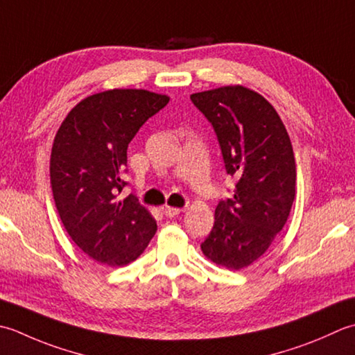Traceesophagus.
<instances>
[{
	"label": "esophagus",
	"mask_w": 355,
	"mask_h": 355,
	"mask_svg": "<svg viewBox=\"0 0 355 355\" xmlns=\"http://www.w3.org/2000/svg\"><path fill=\"white\" fill-rule=\"evenodd\" d=\"M162 211H164V214L167 216V218H175V216H178L179 213H180V208H176V207H164L162 208Z\"/></svg>",
	"instance_id": "esophagus-1"
}]
</instances>
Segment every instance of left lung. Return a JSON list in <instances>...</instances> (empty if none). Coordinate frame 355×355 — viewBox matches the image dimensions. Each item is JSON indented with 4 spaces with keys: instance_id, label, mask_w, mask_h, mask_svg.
I'll use <instances>...</instances> for the list:
<instances>
[{
    "instance_id": "obj_1",
    "label": "left lung",
    "mask_w": 355,
    "mask_h": 355,
    "mask_svg": "<svg viewBox=\"0 0 355 355\" xmlns=\"http://www.w3.org/2000/svg\"><path fill=\"white\" fill-rule=\"evenodd\" d=\"M213 125L234 194L220 200L202 252L228 270L251 265L284 228L295 196V159L286 128L262 95L242 85L193 93Z\"/></svg>"
}]
</instances>
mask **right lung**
Instances as JSON below:
<instances>
[{
  "label": "right lung",
  "mask_w": 355,
  "mask_h": 355,
  "mask_svg": "<svg viewBox=\"0 0 355 355\" xmlns=\"http://www.w3.org/2000/svg\"><path fill=\"white\" fill-rule=\"evenodd\" d=\"M168 101L147 90L101 92L71 108L55 136L50 185L56 209L71 241L99 263L133 262L156 233L148 209L133 194L124 200L118 194L127 185L121 171L130 141Z\"/></svg>",
  "instance_id": "right-lung-1"
}]
</instances>
